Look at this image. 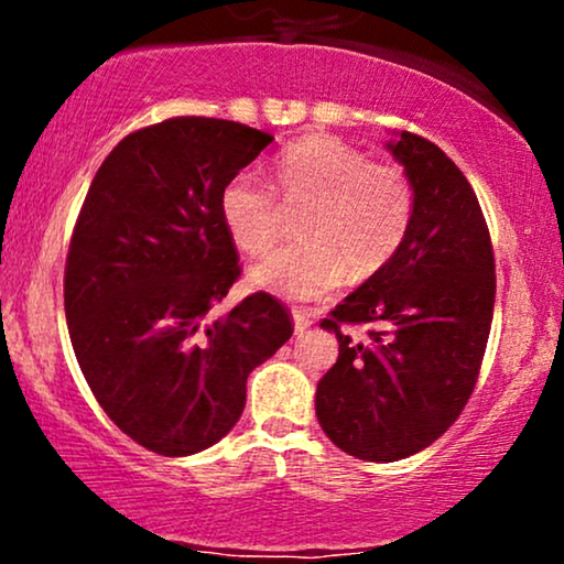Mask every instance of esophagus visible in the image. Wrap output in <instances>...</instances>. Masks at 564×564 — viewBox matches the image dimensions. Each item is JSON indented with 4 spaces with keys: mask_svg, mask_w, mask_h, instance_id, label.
<instances>
[{
    "mask_svg": "<svg viewBox=\"0 0 564 564\" xmlns=\"http://www.w3.org/2000/svg\"><path fill=\"white\" fill-rule=\"evenodd\" d=\"M291 321H294V334L302 336L307 332L310 326H313V318H310L307 313H302V310H294V315H291Z\"/></svg>",
    "mask_w": 564,
    "mask_h": 564,
    "instance_id": "esophagus-1",
    "label": "esophagus"
}]
</instances>
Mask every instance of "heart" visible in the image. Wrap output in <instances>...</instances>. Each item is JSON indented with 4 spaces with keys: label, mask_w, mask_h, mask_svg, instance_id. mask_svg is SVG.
I'll list each match as a JSON object with an SVG mask.
<instances>
[{
    "label": "heart",
    "mask_w": 564,
    "mask_h": 564,
    "mask_svg": "<svg viewBox=\"0 0 564 564\" xmlns=\"http://www.w3.org/2000/svg\"><path fill=\"white\" fill-rule=\"evenodd\" d=\"M273 186L283 209H302L294 225L300 241L254 264L249 278L286 300H321L347 273L352 281L373 278L411 228L408 174L398 164L368 161L360 148L332 134H310L286 148L275 161ZM274 194L254 172L232 174L219 191V223L243 254L260 257L275 243L283 212Z\"/></svg>",
    "instance_id": "1"
}]
</instances>
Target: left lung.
Wrapping results in <instances>:
<instances>
[{
  "instance_id": "left-lung-1",
  "label": "left lung",
  "mask_w": 564,
  "mask_h": 564,
  "mask_svg": "<svg viewBox=\"0 0 564 564\" xmlns=\"http://www.w3.org/2000/svg\"><path fill=\"white\" fill-rule=\"evenodd\" d=\"M387 151L413 187V219L384 270L321 323L339 358L318 381L328 440L364 462H400L456 422L475 390L496 302L490 232L469 180L435 142L398 132ZM377 322L369 341L341 325Z\"/></svg>"
}]
</instances>
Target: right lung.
<instances>
[{"instance_id":"right-lung-1","label":"right lung","mask_w":564,"mask_h":564,"mask_svg":"<svg viewBox=\"0 0 564 564\" xmlns=\"http://www.w3.org/2000/svg\"><path fill=\"white\" fill-rule=\"evenodd\" d=\"M273 142L177 116L127 134L97 170L66 260V321L89 390L142 448L206 451L236 426L246 379L294 334L275 296L212 315L238 281L217 196Z\"/></svg>"}]
</instances>
